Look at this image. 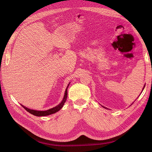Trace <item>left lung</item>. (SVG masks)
Segmentation results:
<instances>
[{
	"instance_id": "8db88e82",
	"label": "left lung",
	"mask_w": 152,
	"mask_h": 152,
	"mask_svg": "<svg viewBox=\"0 0 152 152\" xmlns=\"http://www.w3.org/2000/svg\"><path fill=\"white\" fill-rule=\"evenodd\" d=\"M144 87H143V89H144Z\"/></svg>"
}]
</instances>
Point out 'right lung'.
Here are the masks:
<instances>
[{
  "label": "right lung",
  "mask_w": 152,
  "mask_h": 152,
  "mask_svg": "<svg viewBox=\"0 0 152 152\" xmlns=\"http://www.w3.org/2000/svg\"><path fill=\"white\" fill-rule=\"evenodd\" d=\"M68 86H69V84L68 85L66 89L65 96H64V98H63V99L62 100V102L60 103H59L58 106H56V107H54L53 108H50V109H49L48 110H45V111H37V110H30V109L27 108H26L25 107H24V106H23V105H21V106L26 110L27 112H29L30 113H31L32 115H35V116H38V117L47 116V115H49L56 113V112H58L59 110H60L63 107L64 104H65V103L66 102V98H67V89H68Z\"/></svg>",
  "instance_id": "1"
}]
</instances>
